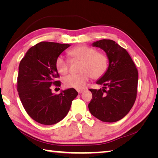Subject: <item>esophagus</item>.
I'll return each instance as SVG.
<instances>
[{"mask_svg": "<svg viewBox=\"0 0 158 158\" xmlns=\"http://www.w3.org/2000/svg\"><path fill=\"white\" fill-rule=\"evenodd\" d=\"M77 92H78V93H79V94H81V93L84 92V90H77Z\"/></svg>", "mask_w": 158, "mask_h": 158, "instance_id": "obj_1", "label": "esophagus"}]
</instances>
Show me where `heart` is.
<instances>
[{"label":"heart","instance_id":"b5f03b06","mask_svg":"<svg viewBox=\"0 0 158 158\" xmlns=\"http://www.w3.org/2000/svg\"><path fill=\"white\" fill-rule=\"evenodd\" d=\"M68 56L71 61L79 60V72L77 74H69L63 79L64 85L68 88L83 89L90 77L99 79L104 76L109 68V58L104 52L86 45H79L69 50ZM55 67L58 73L65 75L69 71V61L63 56L56 58Z\"/></svg>","mask_w":158,"mask_h":158}]
</instances>
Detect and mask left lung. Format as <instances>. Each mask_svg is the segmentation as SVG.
I'll use <instances>...</instances> for the list:
<instances>
[{
    "instance_id": "left-lung-1",
    "label": "left lung",
    "mask_w": 158,
    "mask_h": 158,
    "mask_svg": "<svg viewBox=\"0 0 158 158\" xmlns=\"http://www.w3.org/2000/svg\"><path fill=\"white\" fill-rule=\"evenodd\" d=\"M93 47H100L109 58L108 70L96 82L103 89H90L89 104L93 116L103 122L113 123L128 114L137 98L138 71L127 52L111 40H101Z\"/></svg>"
}]
</instances>
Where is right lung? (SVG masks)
<instances>
[{
	"label": "right lung",
	"instance_id": "add662e5",
	"mask_svg": "<svg viewBox=\"0 0 158 158\" xmlns=\"http://www.w3.org/2000/svg\"><path fill=\"white\" fill-rule=\"evenodd\" d=\"M70 45L41 42L32 47L19 66L17 91L23 108L34 121L43 125H53L68 114L72 102L78 93L69 89L53 95L51 86H60L55 60Z\"/></svg>",
	"mask_w": 158,
	"mask_h": 158
}]
</instances>
